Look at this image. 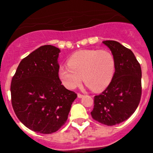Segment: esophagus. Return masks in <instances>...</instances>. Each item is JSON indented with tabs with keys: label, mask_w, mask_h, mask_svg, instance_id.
Here are the masks:
<instances>
[{
	"label": "esophagus",
	"mask_w": 153,
	"mask_h": 153,
	"mask_svg": "<svg viewBox=\"0 0 153 153\" xmlns=\"http://www.w3.org/2000/svg\"><path fill=\"white\" fill-rule=\"evenodd\" d=\"M84 95H83V94L81 93H78V98H82V97H84Z\"/></svg>",
	"instance_id": "esophagus-1"
}]
</instances>
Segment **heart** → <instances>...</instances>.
Segmentation results:
<instances>
[{
	"instance_id": "heart-1",
	"label": "heart",
	"mask_w": 153,
	"mask_h": 153,
	"mask_svg": "<svg viewBox=\"0 0 153 153\" xmlns=\"http://www.w3.org/2000/svg\"><path fill=\"white\" fill-rule=\"evenodd\" d=\"M67 65L58 69L61 83L69 89L79 86L82 81L92 90L106 89L112 82L116 69L115 58L106 49H84L72 54Z\"/></svg>"
}]
</instances>
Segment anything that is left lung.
<instances>
[{"label":"left lung","mask_w":153,"mask_h":153,"mask_svg":"<svg viewBox=\"0 0 153 153\" xmlns=\"http://www.w3.org/2000/svg\"><path fill=\"white\" fill-rule=\"evenodd\" d=\"M116 62L115 75L104 92L94 97L92 118L107 126L120 124L135 112L141 101V65L133 52L115 41H103Z\"/></svg>","instance_id":"8db88e82"}]
</instances>
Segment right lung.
I'll list each match as a JSON object with an SVG mask.
<instances>
[{
    "label": "right lung",
    "instance_id": "obj_1",
    "mask_svg": "<svg viewBox=\"0 0 153 153\" xmlns=\"http://www.w3.org/2000/svg\"><path fill=\"white\" fill-rule=\"evenodd\" d=\"M59 52L53 46L39 47L21 61L11 82L15 115L27 128L39 133H52L65 124L77 98L58 77Z\"/></svg>",
    "mask_w": 153,
    "mask_h": 153
}]
</instances>
